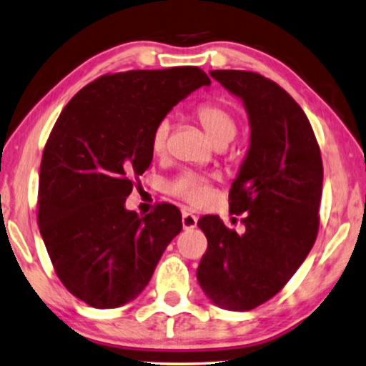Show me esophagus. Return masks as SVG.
<instances>
[{
	"instance_id": "1",
	"label": "esophagus",
	"mask_w": 366,
	"mask_h": 366,
	"mask_svg": "<svg viewBox=\"0 0 366 366\" xmlns=\"http://www.w3.org/2000/svg\"><path fill=\"white\" fill-rule=\"evenodd\" d=\"M182 227L184 230H192V228L197 227V217L190 212H182Z\"/></svg>"
}]
</instances>
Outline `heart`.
Instances as JSON below:
<instances>
[{
	"mask_svg": "<svg viewBox=\"0 0 366 366\" xmlns=\"http://www.w3.org/2000/svg\"><path fill=\"white\" fill-rule=\"evenodd\" d=\"M195 117L204 127L205 133L212 139V143H222V141H230L237 134V118L227 107L220 103H204L195 110ZM171 131V122L169 118L161 119L152 129L151 134V149L154 154H164L167 148V136ZM169 192H172L182 200L192 205L204 204L209 197L210 187L209 179L195 172H182L174 181L167 185Z\"/></svg>",
	"mask_w": 366,
	"mask_h": 366,
	"instance_id": "1",
	"label": "heart"
}]
</instances>
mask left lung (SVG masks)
Here are the masks:
<instances>
[{"mask_svg": "<svg viewBox=\"0 0 366 366\" xmlns=\"http://www.w3.org/2000/svg\"><path fill=\"white\" fill-rule=\"evenodd\" d=\"M239 98L249 119V148L230 190V212L244 214V232L217 215L199 228L209 248L197 280L227 310H252L285 287L314 247L324 169L312 127L280 85L244 70H212Z\"/></svg>", "mask_w": 366, "mask_h": 366, "instance_id": "1", "label": "left lung"}]
</instances>
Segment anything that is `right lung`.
Wrapping results in <instances>:
<instances>
[{
	"label": "right lung",
	"mask_w": 366,
	"mask_h": 366,
	"mask_svg": "<svg viewBox=\"0 0 366 366\" xmlns=\"http://www.w3.org/2000/svg\"><path fill=\"white\" fill-rule=\"evenodd\" d=\"M210 79L199 67L129 70L84 86L57 118L39 174V230L59 280L92 307L143 292L182 230L171 204L139 217L124 202L151 166L152 129Z\"/></svg>",
	"instance_id": "obj_1"
}]
</instances>
